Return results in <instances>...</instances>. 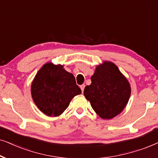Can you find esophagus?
<instances>
[{"label": "esophagus", "instance_id": "34e87169", "mask_svg": "<svg viewBox=\"0 0 158 158\" xmlns=\"http://www.w3.org/2000/svg\"><path fill=\"white\" fill-rule=\"evenodd\" d=\"M85 85H81L80 86V88H81V92H84V89H85Z\"/></svg>", "mask_w": 158, "mask_h": 158}]
</instances>
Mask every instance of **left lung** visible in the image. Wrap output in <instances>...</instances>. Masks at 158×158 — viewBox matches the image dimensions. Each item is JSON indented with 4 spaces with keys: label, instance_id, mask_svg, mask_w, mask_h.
<instances>
[{
    "label": "left lung",
    "instance_id": "obj_1",
    "mask_svg": "<svg viewBox=\"0 0 158 158\" xmlns=\"http://www.w3.org/2000/svg\"><path fill=\"white\" fill-rule=\"evenodd\" d=\"M92 83L86 86L84 95L93 110L102 119L120 114L129 102L131 86L113 63L105 60L96 66Z\"/></svg>",
    "mask_w": 158,
    "mask_h": 158
}]
</instances>
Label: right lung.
Instances as JSON below:
<instances>
[{
	"mask_svg": "<svg viewBox=\"0 0 158 158\" xmlns=\"http://www.w3.org/2000/svg\"><path fill=\"white\" fill-rule=\"evenodd\" d=\"M81 93L72 73L64 66L46 63L38 71L31 85L34 102L41 112L48 116L61 115L71 100Z\"/></svg>",
	"mask_w": 158,
	"mask_h": 158,
	"instance_id": "obj_1",
	"label": "right lung"
}]
</instances>
